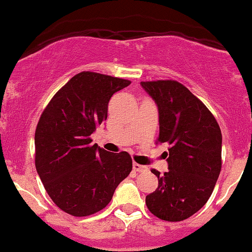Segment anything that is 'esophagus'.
I'll list each match as a JSON object with an SVG mask.
<instances>
[{
	"label": "esophagus",
	"mask_w": 252,
	"mask_h": 252,
	"mask_svg": "<svg viewBox=\"0 0 252 252\" xmlns=\"http://www.w3.org/2000/svg\"><path fill=\"white\" fill-rule=\"evenodd\" d=\"M133 171H135V172H145V171H147V167L144 166V165L137 164V162H133Z\"/></svg>",
	"instance_id": "34e87169"
}]
</instances>
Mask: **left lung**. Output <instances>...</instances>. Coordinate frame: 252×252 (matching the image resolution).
Segmentation results:
<instances>
[{
    "instance_id": "obj_1",
    "label": "left lung",
    "mask_w": 252,
    "mask_h": 252,
    "mask_svg": "<svg viewBox=\"0 0 252 252\" xmlns=\"http://www.w3.org/2000/svg\"><path fill=\"white\" fill-rule=\"evenodd\" d=\"M159 112L157 144H168V171L158 177V188L146 196L156 217L180 221L205 205L221 168V132L215 117L184 85L174 80L143 81Z\"/></svg>"
}]
</instances>
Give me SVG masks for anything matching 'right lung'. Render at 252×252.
I'll use <instances>...</instances> for the list:
<instances>
[{
    "instance_id": "1",
    "label": "right lung",
    "mask_w": 252,
    "mask_h": 252,
    "mask_svg": "<svg viewBox=\"0 0 252 252\" xmlns=\"http://www.w3.org/2000/svg\"><path fill=\"white\" fill-rule=\"evenodd\" d=\"M131 84L94 72L74 75L50 100L35 131V166L58 208L75 217L100 211L132 171L127 152L109 153L91 134L107 119L112 95Z\"/></svg>"
}]
</instances>
